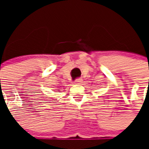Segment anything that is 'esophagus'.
I'll use <instances>...</instances> for the list:
<instances>
[{"label":"esophagus","instance_id":"1","mask_svg":"<svg viewBox=\"0 0 149 149\" xmlns=\"http://www.w3.org/2000/svg\"><path fill=\"white\" fill-rule=\"evenodd\" d=\"M81 82H82L81 78H77V79H75V83H76V84H80Z\"/></svg>","mask_w":149,"mask_h":149}]
</instances>
